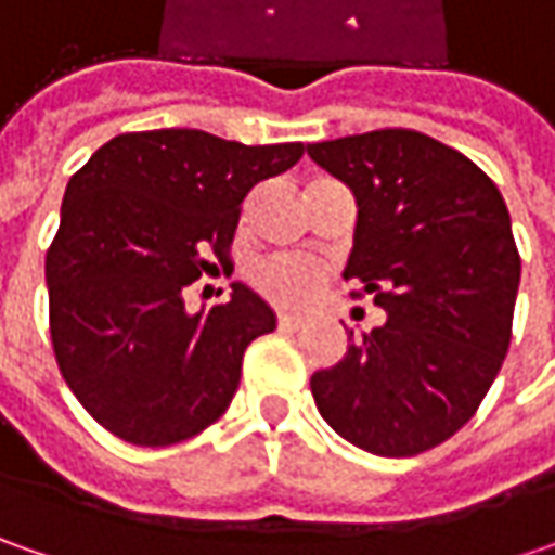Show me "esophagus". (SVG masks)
Here are the masks:
<instances>
[{
    "instance_id": "obj_1",
    "label": "esophagus",
    "mask_w": 555,
    "mask_h": 555,
    "mask_svg": "<svg viewBox=\"0 0 555 555\" xmlns=\"http://www.w3.org/2000/svg\"><path fill=\"white\" fill-rule=\"evenodd\" d=\"M278 327H281V331H302V327H306V318H302V314H293V311H281V314H278Z\"/></svg>"
}]
</instances>
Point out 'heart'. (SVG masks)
<instances>
[{
  "label": "heart",
  "mask_w": 555,
  "mask_h": 555,
  "mask_svg": "<svg viewBox=\"0 0 555 555\" xmlns=\"http://www.w3.org/2000/svg\"><path fill=\"white\" fill-rule=\"evenodd\" d=\"M256 287L271 302L281 306H302L321 289V271L302 259H271L256 268Z\"/></svg>",
  "instance_id": "b5f03b06"
}]
</instances>
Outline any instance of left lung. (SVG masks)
Instances as JSON below:
<instances>
[{
    "instance_id": "left-lung-1",
    "label": "left lung",
    "mask_w": 555,
    "mask_h": 555,
    "mask_svg": "<svg viewBox=\"0 0 555 555\" xmlns=\"http://www.w3.org/2000/svg\"><path fill=\"white\" fill-rule=\"evenodd\" d=\"M354 194L343 278L386 324L311 376L333 433L379 457H414L479 411L509 349L522 278L498 184L469 157L414 129L309 144Z\"/></svg>"
}]
</instances>
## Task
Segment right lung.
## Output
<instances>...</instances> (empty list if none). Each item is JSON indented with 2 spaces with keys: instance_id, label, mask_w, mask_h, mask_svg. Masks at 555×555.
<instances>
[{
  "instance_id": "obj_1",
  "label": "right lung",
  "mask_w": 555,
  "mask_h": 555,
  "mask_svg": "<svg viewBox=\"0 0 555 555\" xmlns=\"http://www.w3.org/2000/svg\"><path fill=\"white\" fill-rule=\"evenodd\" d=\"M302 151L201 129L126 132L67 182L46 256L49 324L70 392L104 429L163 448L228 411L246 346L278 318L241 281L197 314L182 289L209 271V256L224 259L246 194Z\"/></svg>"
}]
</instances>
